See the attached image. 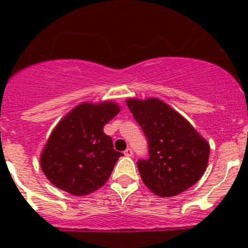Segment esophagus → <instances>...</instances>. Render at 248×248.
I'll return each instance as SVG.
<instances>
[{"label":"esophagus","mask_w":248,"mask_h":248,"mask_svg":"<svg viewBox=\"0 0 248 248\" xmlns=\"http://www.w3.org/2000/svg\"><path fill=\"white\" fill-rule=\"evenodd\" d=\"M124 155H125V156H133V150H131L130 148H128L124 151Z\"/></svg>","instance_id":"esophagus-1"}]
</instances>
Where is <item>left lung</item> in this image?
<instances>
[{"label":"left lung","mask_w":248,"mask_h":248,"mask_svg":"<svg viewBox=\"0 0 248 248\" xmlns=\"http://www.w3.org/2000/svg\"><path fill=\"white\" fill-rule=\"evenodd\" d=\"M148 140L149 157L138 160L143 183L154 194L169 198L200 180L210 146L185 118L156 98L126 102Z\"/></svg>","instance_id":"8db88e82"}]
</instances>
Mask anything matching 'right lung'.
<instances>
[{"label":"right lung","instance_id":"right-lung-1","mask_svg":"<svg viewBox=\"0 0 248 248\" xmlns=\"http://www.w3.org/2000/svg\"><path fill=\"white\" fill-rule=\"evenodd\" d=\"M119 110L111 102L82 103L58 123L41 155L50 183L76 196L91 194L107 183L123 153L114 150L103 128Z\"/></svg>","mask_w":248,"mask_h":248}]
</instances>
